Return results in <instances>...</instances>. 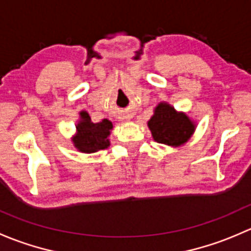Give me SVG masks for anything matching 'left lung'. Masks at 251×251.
I'll list each match as a JSON object with an SVG mask.
<instances>
[{
    "label": "left lung",
    "mask_w": 251,
    "mask_h": 251,
    "mask_svg": "<svg viewBox=\"0 0 251 251\" xmlns=\"http://www.w3.org/2000/svg\"><path fill=\"white\" fill-rule=\"evenodd\" d=\"M154 141L171 147H179L186 143L196 130V124L184 113H178L174 107L161 102L154 109L153 116L148 121Z\"/></svg>",
    "instance_id": "8db88e82"
}]
</instances>
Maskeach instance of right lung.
<instances>
[{"label": "right lung", "instance_id": "add662e5", "mask_svg": "<svg viewBox=\"0 0 251 251\" xmlns=\"http://www.w3.org/2000/svg\"><path fill=\"white\" fill-rule=\"evenodd\" d=\"M113 124L108 119L100 123H92L85 110L80 111V121L76 125V135L73 137L75 148L81 153H95L109 147L108 140Z\"/></svg>", "mask_w": 251, "mask_h": 251}]
</instances>
